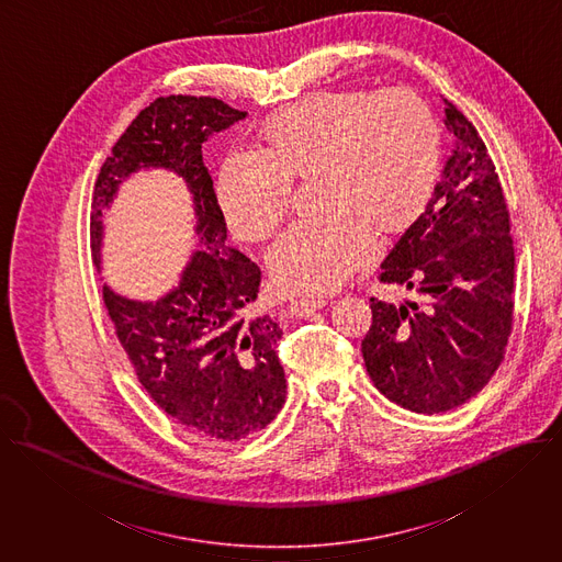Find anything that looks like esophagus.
<instances>
[{
    "instance_id": "1",
    "label": "esophagus",
    "mask_w": 562,
    "mask_h": 562,
    "mask_svg": "<svg viewBox=\"0 0 562 562\" xmlns=\"http://www.w3.org/2000/svg\"><path fill=\"white\" fill-rule=\"evenodd\" d=\"M326 297H322V295H304V297H295V300H291V304H289V313L293 315V317H308L311 313H315V311H319V308H324L326 306Z\"/></svg>"
}]
</instances>
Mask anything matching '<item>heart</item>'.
<instances>
[{"mask_svg":"<svg viewBox=\"0 0 562 562\" xmlns=\"http://www.w3.org/2000/svg\"><path fill=\"white\" fill-rule=\"evenodd\" d=\"M441 171V132L411 89L322 91L271 114L254 151H229L215 198L245 240L269 236L291 206L293 182L313 180V220L289 225L269 249L286 291H333L428 206Z\"/></svg>","mask_w":562,"mask_h":562,"instance_id":"obj_1","label":"heart"}]
</instances>
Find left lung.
Here are the masks:
<instances>
[{"label": "left lung", "mask_w": 562, "mask_h": 562, "mask_svg": "<svg viewBox=\"0 0 562 562\" xmlns=\"http://www.w3.org/2000/svg\"><path fill=\"white\" fill-rule=\"evenodd\" d=\"M456 149L426 211L382 262L384 284L422 302L371 297L362 358L397 406L435 415L469 402L504 360L515 319V247L506 198L473 123L446 100Z\"/></svg>", "instance_id": "left-lung-1"}]
</instances>
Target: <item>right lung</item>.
<instances>
[{"label": "right lung", "instance_id": "add662e5", "mask_svg": "<svg viewBox=\"0 0 562 562\" xmlns=\"http://www.w3.org/2000/svg\"><path fill=\"white\" fill-rule=\"evenodd\" d=\"M247 113L217 98L154 100L127 125L93 191L91 249L100 267L102 211L123 178L165 167L184 178L198 215L200 249L180 284L158 302H134L102 286L114 335L147 395L189 432L232 443L267 428L286 397L276 353L280 324L254 315L260 269L225 245L227 229L202 143Z\"/></svg>", "mask_w": 562, "mask_h": 562}]
</instances>
